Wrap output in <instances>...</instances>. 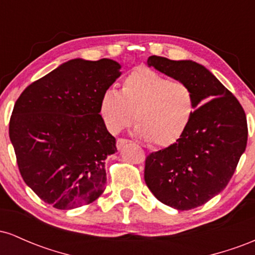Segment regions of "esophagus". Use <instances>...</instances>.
Wrapping results in <instances>:
<instances>
[{
    "label": "esophagus",
    "instance_id": "obj_1",
    "mask_svg": "<svg viewBox=\"0 0 255 255\" xmlns=\"http://www.w3.org/2000/svg\"><path fill=\"white\" fill-rule=\"evenodd\" d=\"M129 142V140L128 139H124V137H120V139H118V141H116V146H118L119 150H121L122 147H124V145L128 144Z\"/></svg>",
    "mask_w": 255,
    "mask_h": 255
}]
</instances>
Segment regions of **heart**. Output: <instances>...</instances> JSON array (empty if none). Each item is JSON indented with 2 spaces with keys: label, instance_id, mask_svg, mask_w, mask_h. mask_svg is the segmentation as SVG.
Instances as JSON below:
<instances>
[{
  "label": "heart",
  "instance_id": "heart-1",
  "mask_svg": "<svg viewBox=\"0 0 255 255\" xmlns=\"http://www.w3.org/2000/svg\"><path fill=\"white\" fill-rule=\"evenodd\" d=\"M194 111L195 96L188 85L146 67L129 73L120 92L105 90L99 102L108 130L118 134L135 120L137 135L159 147L175 144L183 135Z\"/></svg>",
  "mask_w": 255,
  "mask_h": 255
}]
</instances>
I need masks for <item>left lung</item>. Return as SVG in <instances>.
<instances>
[{
  "instance_id": "8db88e82",
  "label": "left lung",
  "mask_w": 255,
  "mask_h": 255,
  "mask_svg": "<svg viewBox=\"0 0 255 255\" xmlns=\"http://www.w3.org/2000/svg\"><path fill=\"white\" fill-rule=\"evenodd\" d=\"M150 67L187 84L195 96L191 124L175 144L145 159V182L176 210L201 206L229 183L247 145V119L235 96L204 66L150 56Z\"/></svg>"
}]
</instances>
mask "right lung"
Wrapping results in <instances>:
<instances>
[{
    "instance_id": "obj_1",
    "label": "right lung",
    "mask_w": 255,
    "mask_h": 255,
    "mask_svg": "<svg viewBox=\"0 0 255 255\" xmlns=\"http://www.w3.org/2000/svg\"><path fill=\"white\" fill-rule=\"evenodd\" d=\"M120 69L109 58H75L28 85L15 102L9 137L19 171L55 209L89 205L104 192V162L118 148L99 102Z\"/></svg>"
}]
</instances>
